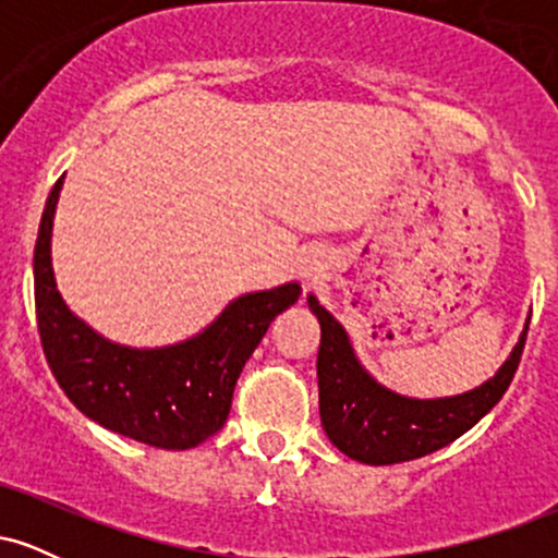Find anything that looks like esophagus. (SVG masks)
<instances>
[{
    "mask_svg": "<svg viewBox=\"0 0 558 558\" xmlns=\"http://www.w3.org/2000/svg\"><path fill=\"white\" fill-rule=\"evenodd\" d=\"M301 275H304L306 280H315L317 275H319V262L317 259H312V262H306L304 267H301Z\"/></svg>",
    "mask_w": 558,
    "mask_h": 558,
    "instance_id": "34e87169",
    "label": "esophagus"
}]
</instances>
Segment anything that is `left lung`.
Listing matches in <instances>:
<instances>
[{"label": "left lung", "instance_id": "1", "mask_svg": "<svg viewBox=\"0 0 558 558\" xmlns=\"http://www.w3.org/2000/svg\"><path fill=\"white\" fill-rule=\"evenodd\" d=\"M306 304L323 332L317 351L323 430L338 451L373 466L427 457L475 427L509 388L520 367L530 325L527 317L509 360L483 386L444 399H412L386 388L364 369L349 332L319 304L315 293L306 296Z\"/></svg>", "mask_w": 558, "mask_h": 558}]
</instances>
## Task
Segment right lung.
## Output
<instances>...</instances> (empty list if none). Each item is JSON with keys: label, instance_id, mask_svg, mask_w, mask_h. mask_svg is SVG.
Masks as SVG:
<instances>
[{"label": "right lung", "instance_id": "obj_1", "mask_svg": "<svg viewBox=\"0 0 558 558\" xmlns=\"http://www.w3.org/2000/svg\"><path fill=\"white\" fill-rule=\"evenodd\" d=\"M62 181L65 175L47 198L34 248L38 336L54 380L107 430L168 451L204 444L226 425L243 364L272 319L296 304L301 286L243 293L185 341L157 349L114 343L83 323L57 291L52 228Z\"/></svg>", "mask_w": 558, "mask_h": 558}]
</instances>
